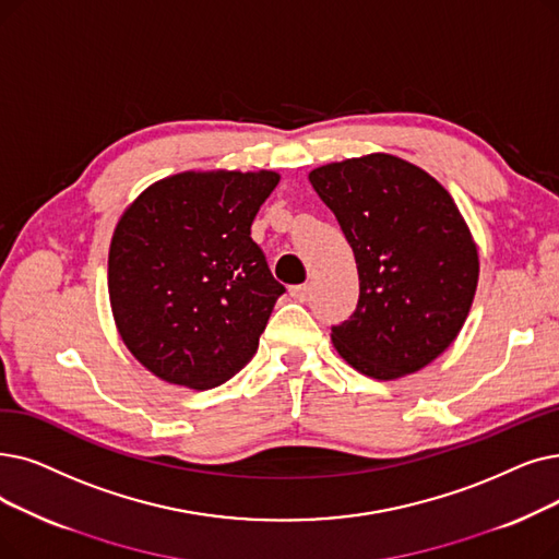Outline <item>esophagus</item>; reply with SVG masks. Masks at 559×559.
<instances>
[{
    "mask_svg": "<svg viewBox=\"0 0 559 559\" xmlns=\"http://www.w3.org/2000/svg\"><path fill=\"white\" fill-rule=\"evenodd\" d=\"M308 295H310V287L308 285H295V287H289V297H293L295 301H306L308 299Z\"/></svg>",
    "mask_w": 559,
    "mask_h": 559,
    "instance_id": "esophagus-1",
    "label": "esophagus"
}]
</instances>
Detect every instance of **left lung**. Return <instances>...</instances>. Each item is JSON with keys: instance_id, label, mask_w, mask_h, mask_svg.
Returning a JSON list of instances; mask_svg holds the SVG:
<instances>
[{"instance_id": "1", "label": "left lung", "mask_w": 559, "mask_h": 559, "mask_svg": "<svg viewBox=\"0 0 559 559\" xmlns=\"http://www.w3.org/2000/svg\"><path fill=\"white\" fill-rule=\"evenodd\" d=\"M358 270V306L331 343L360 374L393 381L439 358L464 326L479 278L471 228L450 191L388 153L308 174Z\"/></svg>"}]
</instances>
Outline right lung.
<instances>
[{
	"mask_svg": "<svg viewBox=\"0 0 559 559\" xmlns=\"http://www.w3.org/2000/svg\"><path fill=\"white\" fill-rule=\"evenodd\" d=\"M276 171H182L143 189L109 247V304L130 354L166 383L222 385L258 352L285 287L251 239Z\"/></svg>",
	"mask_w": 559,
	"mask_h": 559,
	"instance_id": "obj_1",
	"label": "right lung"
}]
</instances>
